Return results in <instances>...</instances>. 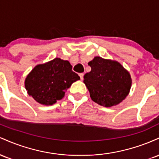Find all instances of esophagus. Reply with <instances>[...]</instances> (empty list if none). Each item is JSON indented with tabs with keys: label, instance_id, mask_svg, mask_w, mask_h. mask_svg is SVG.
Segmentation results:
<instances>
[{
	"label": "esophagus",
	"instance_id": "obj_1",
	"mask_svg": "<svg viewBox=\"0 0 159 159\" xmlns=\"http://www.w3.org/2000/svg\"><path fill=\"white\" fill-rule=\"evenodd\" d=\"M84 75V73H80V74H79V76H80V78H81V80H83Z\"/></svg>",
	"mask_w": 159,
	"mask_h": 159
}]
</instances>
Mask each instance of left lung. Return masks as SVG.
Listing matches in <instances>:
<instances>
[{
    "label": "left lung",
    "mask_w": 159,
    "mask_h": 159,
    "mask_svg": "<svg viewBox=\"0 0 159 159\" xmlns=\"http://www.w3.org/2000/svg\"><path fill=\"white\" fill-rule=\"evenodd\" d=\"M88 65L91 71L84 75V83L93 101L108 107L125 99L130 91L132 78L119 62L95 57Z\"/></svg>",
    "instance_id": "1"
}]
</instances>
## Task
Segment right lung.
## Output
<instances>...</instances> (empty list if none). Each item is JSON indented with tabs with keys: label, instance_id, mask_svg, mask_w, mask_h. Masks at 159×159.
I'll use <instances>...</instances> for the list:
<instances>
[{
	"label": "right lung",
	"instance_id": "obj_1",
	"mask_svg": "<svg viewBox=\"0 0 159 159\" xmlns=\"http://www.w3.org/2000/svg\"><path fill=\"white\" fill-rule=\"evenodd\" d=\"M79 79L68 61L54 58L36 66L25 78V86L29 96L37 102L52 105L64 97L67 89Z\"/></svg>",
	"mask_w": 159,
	"mask_h": 159
}]
</instances>
